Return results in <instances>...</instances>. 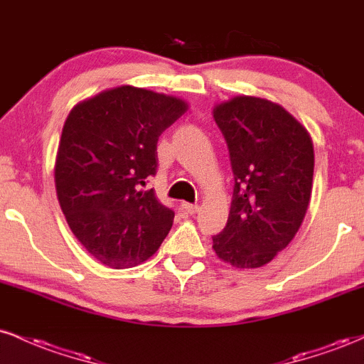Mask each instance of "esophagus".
Segmentation results:
<instances>
[{
  "instance_id": "1",
  "label": "esophagus",
  "mask_w": 364,
  "mask_h": 364,
  "mask_svg": "<svg viewBox=\"0 0 364 364\" xmlns=\"http://www.w3.org/2000/svg\"><path fill=\"white\" fill-rule=\"evenodd\" d=\"M181 208L186 212V214H190V215H193V214H196V212H198V205H196V203L183 202L181 203Z\"/></svg>"
}]
</instances>
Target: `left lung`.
<instances>
[{
    "mask_svg": "<svg viewBox=\"0 0 364 364\" xmlns=\"http://www.w3.org/2000/svg\"><path fill=\"white\" fill-rule=\"evenodd\" d=\"M214 119L229 150L235 188L228 224L212 236L237 269L269 263L298 232L311 196L315 154L306 128L267 99L237 95Z\"/></svg>",
    "mask_w": 364,
    "mask_h": 364,
    "instance_id": "1",
    "label": "left lung"
}]
</instances>
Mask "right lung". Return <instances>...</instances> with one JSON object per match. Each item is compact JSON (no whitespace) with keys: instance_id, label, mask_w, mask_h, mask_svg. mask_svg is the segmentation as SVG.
<instances>
[{"instance_id":"1","label":"right lung","mask_w":364,"mask_h":364,"mask_svg":"<svg viewBox=\"0 0 364 364\" xmlns=\"http://www.w3.org/2000/svg\"><path fill=\"white\" fill-rule=\"evenodd\" d=\"M188 109L171 95L116 87L73 107L58 149L56 193L75 237L111 269H129L157 252L174 212L154 190L157 140Z\"/></svg>"}]
</instances>
